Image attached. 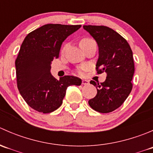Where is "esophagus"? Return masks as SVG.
<instances>
[{
  "label": "esophagus",
  "mask_w": 153,
  "mask_h": 153,
  "mask_svg": "<svg viewBox=\"0 0 153 153\" xmlns=\"http://www.w3.org/2000/svg\"><path fill=\"white\" fill-rule=\"evenodd\" d=\"M89 84V82L87 81V80H82L83 85H88Z\"/></svg>",
  "instance_id": "obj_1"
}]
</instances>
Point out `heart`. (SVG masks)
Instances as JSON below:
<instances>
[{
	"instance_id": "b5f03b06",
	"label": "heart",
	"mask_w": 153,
	"mask_h": 153,
	"mask_svg": "<svg viewBox=\"0 0 153 153\" xmlns=\"http://www.w3.org/2000/svg\"><path fill=\"white\" fill-rule=\"evenodd\" d=\"M93 41V40L90 39V38H84V39L81 40V43H87V42H89V41ZM86 68H87V66L86 65H83L82 67H81L78 69V72H79L80 74H82L83 72H84V70H86Z\"/></svg>"
}]
</instances>
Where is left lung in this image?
<instances>
[{
  "instance_id": "left-lung-1",
  "label": "left lung",
  "mask_w": 153,
  "mask_h": 153,
  "mask_svg": "<svg viewBox=\"0 0 153 153\" xmlns=\"http://www.w3.org/2000/svg\"><path fill=\"white\" fill-rule=\"evenodd\" d=\"M98 47L97 73L105 72L106 79L101 84L91 81L97 95L88 101L95 111L108 113L122 105L132 88L135 72L132 52L127 41L113 29L105 26H84Z\"/></svg>"
}]
</instances>
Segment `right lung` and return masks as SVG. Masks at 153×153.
I'll return each instance as SVG.
<instances>
[{
  "mask_svg": "<svg viewBox=\"0 0 153 153\" xmlns=\"http://www.w3.org/2000/svg\"><path fill=\"white\" fill-rule=\"evenodd\" d=\"M81 25L46 24L24 38L15 61L17 84L27 104L38 112L49 113L62 104L67 87L80 86L81 79L65 75L56 79L50 72L59 57L62 43Z\"/></svg>",
  "mask_w": 153,
  "mask_h": 153,
  "instance_id": "obj_1",
  "label": "right lung"
}]
</instances>
